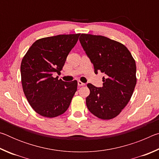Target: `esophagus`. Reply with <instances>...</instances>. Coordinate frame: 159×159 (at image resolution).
Returning a JSON list of instances; mask_svg holds the SVG:
<instances>
[{
  "instance_id": "34e87169",
  "label": "esophagus",
  "mask_w": 159,
  "mask_h": 159,
  "mask_svg": "<svg viewBox=\"0 0 159 159\" xmlns=\"http://www.w3.org/2000/svg\"><path fill=\"white\" fill-rule=\"evenodd\" d=\"M78 85L79 86H83V85H85V83H83V82H81V81H80V80H79V81H78Z\"/></svg>"
}]
</instances>
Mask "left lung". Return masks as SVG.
Here are the masks:
<instances>
[{
	"label": "left lung",
	"mask_w": 159,
	"mask_h": 159,
	"mask_svg": "<svg viewBox=\"0 0 159 159\" xmlns=\"http://www.w3.org/2000/svg\"><path fill=\"white\" fill-rule=\"evenodd\" d=\"M79 41L95 73L105 74L102 88L88 83L90 93L86 105L95 116L111 119L121 112L133 95L137 83L135 61L124 45L107 37L82 34Z\"/></svg>",
	"instance_id": "left-lung-1"
}]
</instances>
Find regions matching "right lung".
<instances>
[{
  "label": "right lung",
  "mask_w": 159,
  "mask_h": 159,
  "mask_svg": "<svg viewBox=\"0 0 159 159\" xmlns=\"http://www.w3.org/2000/svg\"><path fill=\"white\" fill-rule=\"evenodd\" d=\"M80 34L43 38L29 48L21 63L24 93L38 114L54 118L64 114L77 90V80L64 82L54 78L60 74L67 56Z\"/></svg>",
  "instance_id": "obj_1"
}]
</instances>
